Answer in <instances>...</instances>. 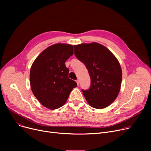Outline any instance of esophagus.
Segmentation results:
<instances>
[{
    "instance_id": "1",
    "label": "esophagus",
    "mask_w": 151,
    "mask_h": 151,
    "mask_svg": "<svg viewBox=\"0 0 151 151\" xmlns=\"http://www.w3.org/2000/svg\"><path fill=\"white\" fill-rule=\"evenodd\" d=\"M76 83H77V84H78V85H79V83H80V81H79V80H78L76 81Z\"/></svg>"
}]
</instances>
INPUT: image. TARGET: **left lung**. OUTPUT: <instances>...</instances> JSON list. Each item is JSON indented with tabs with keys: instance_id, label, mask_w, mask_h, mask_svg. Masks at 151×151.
Here are the masks:
<instances>
[{
	"instance_id": "8db88e82",
	"label": "left lung",
	"mask_w": 151,
	"mask_h": 151,
	"mask_svg": "<svg viewBox=\"0 0 151 151\" xmlns=\"http://www.w3.org/2000/svg\"><path fill=\"white\" fill-rule=\"evenodd\" d=\"M76 58L84 63L91 84L82 91L89 105L96 109L109 106L121 90L122 73L119 62L106 47L97 42L74 45Z\"/></svg>"
}]
</instances>
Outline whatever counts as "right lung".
Masks as SVG:
<instances>
[{
  "mask_svg": "<svg viewBox=\"0 0 151 151\" xmlns=\"http://www.w3.org/2000/svg\"><path fill=\"white\" fill-rule=\"evenodd\" d=\"M73 54V46L54 44L35 59L30 71L32 93L45 107L55 109L64 105L76 83L68 76L66 60Z\"/></svg>",
  "mask_w": 151,
  "mask_h": 151,
  "instance_id": "add662e5",
  "label": "right lung"
}]
</instances>
